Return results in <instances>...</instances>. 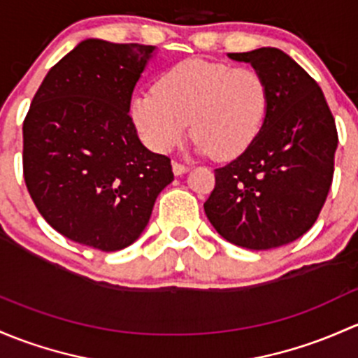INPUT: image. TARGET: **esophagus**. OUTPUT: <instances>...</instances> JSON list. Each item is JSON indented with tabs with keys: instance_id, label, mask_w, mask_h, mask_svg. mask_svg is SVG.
Wrapping results in <instances>:
<instances>
[{
	"instance_id": "1",
	"label": "esophagus",
	"mask_w": 358,
	"mask_h": 358,
	"mask_svg": "<svg viewBox=\"0 0 358 358\" xmlns=\"http://www.w3.org/2000/svg\"><path fill=\"white\" fill-rule=\"evenodd\" d=\"M172 171H174L176 176H182L189 171V167L184 164H180V162H172Z\"/></svg>"
}]
</instances>
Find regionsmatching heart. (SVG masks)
Returning a JSON list of instances; mask_svg holds the SVG:
<instances>
[{"label":"heart","mask_w":358,"mask_h":358,"mask_svg":"<svg viewBox=\"0 0 358 358\" xmlns=\"http://www.w3.org/2000/svg\"><path fill=\"white\" fill-rule=\"evenodd\" d=\"M268 99L267 80L255 69L191 58L165 70L155 91L132 99L131 119L153 152L180 145L191 120L198 152L233 160L260 134Z\"/></svg>","instance_id":"b5f03b06"}]
</instances>
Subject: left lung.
Wrapping results in <instances>:
<instances>
[{"label":"left lung","instance_id":"1","mask_svg":"<svg viewBox=\"0 0 358 358\" xmlns=\"http://www.w3.org/2000/svg\"><path fill=\"white\" fill-rule=\"evenodd\" d=\"M267 80L268 112L245 153L215 169L205 213L233 245L271 250L315 224L334 174L338 131L319 84L278 48L229 53Z\"/></svg>","mask_w":358,"mask_h":358}]
</instances>
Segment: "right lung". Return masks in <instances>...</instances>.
I'll return each instance as SVG.
<instances>
[{"label": "right lung", "mask_w": 358, "mask_h": 358, "mask_svg": "<svg viewBox=\"0 0 358 358\" xmlns=\"http://www.w3.org/2000/svg\"><path fill=\"white\" fill-rule=\"evenodd\" d=\"M155 46L79 43L50 69L24 120V179L48 224L101 252L132 245L174 180L132 124V91Z\"/></svg>", "instance_id": "1"}]
</instances>
